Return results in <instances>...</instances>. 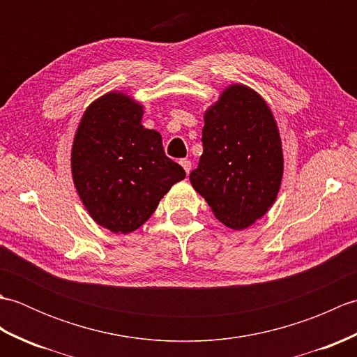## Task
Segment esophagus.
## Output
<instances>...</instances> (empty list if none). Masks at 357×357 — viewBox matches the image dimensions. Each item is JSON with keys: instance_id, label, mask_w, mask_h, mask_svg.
I'll return each instance as SVG.
<instances>
[{"instance_id": "1", "label": "esophagus", "mask_w": 357, "mask_h": 357, "mask_svg": "<svg viewBox=\"0 0 357 357\" xmlns=\"http://www.w3.org/2000/svg\"><path fill=\"white\" fill-rule=\"evenodd\" d=\"M179 164L183 165V169L185 170V173H190V170H192V161H190V159H181Z\"/></svg>"}]
</instances>
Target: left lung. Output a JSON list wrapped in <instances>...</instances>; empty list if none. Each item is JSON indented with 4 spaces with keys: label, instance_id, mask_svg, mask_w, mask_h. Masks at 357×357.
<instances>
[{
    "label": "left lung",
    "instance_id": "1",
    "mask_svg": "<svg viewBox=\"0 0 357 357\" xmlns=\"http://www.w3.org/2000/svg\"><path fill=\"white\" fill-rule=\"evenodd\" d=\"M198 169L190 183L233 230L262 218L275 202L284 158L276 121L255 90L230 86L204 115Z\"/></svg>",
    "mask_w": 357,
    "mask_h": 357
}]
</instances>
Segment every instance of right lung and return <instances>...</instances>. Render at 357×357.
<instances>
[{
    "mask_svg": "<svg viewBox=\"0 0 357 357\" xmlns=\"http://www.w3.org/2000/svg\"><path fill=\"white\" fill-rule=\"evenodd\" d=\"M141 118L138 102L107 93L89 105L75 135V187L90 216L113 233L139 229L185 178L183 167L165 156L161 135L144 128Z\"/></svg>",
    "mask_w": 357,
    "mask_h": 357,
    "instance_id": "obj_1",
    "label": "right lung"
}]
</instances>
